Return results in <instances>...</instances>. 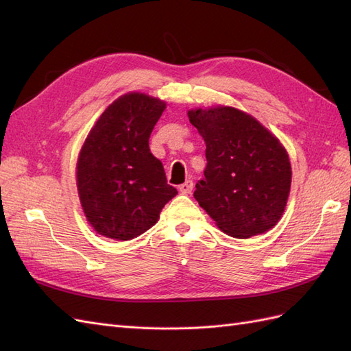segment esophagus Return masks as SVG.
Masks as SVG:
<instances>
[{"instance_id": "esophagus-1", "label": "esophagus", "mask_w": 351, "mask_h": 351, "mask_svg": "<svg viewBox=\"0 0 351 351\" xmlns=\"http://www.w3.org/2000/svg\"><path fill=\"white\" fill-rule=\"evenodd\" d=\"M178 190H180V193H183V195L192 193V190H193V182H192V180H187L186 183H183L182 186L178 187Z\"/></svg>"}]
</instances>
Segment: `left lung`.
Returning a JSON list of instances; mask_svg holds the SVG:
<instances>
[{
  "label": "left lung",
  "mask_w": 351,
  "mask_h": 351,
  "mask_svg": "<svg viewBox=\"0 0 351 351\" xmlns=\"http://www.w3.org/2000/svg\"><path fill=\"white\" fill-rule=\"evenodd\" d=\"M187 115L206 143L205 178L193 195L200 208L236 239L277 226L291 187L290 158L278 137L250 114L226 105Z\"/></svg>",
  "instance_id": "obj_1"
}]
</instances>
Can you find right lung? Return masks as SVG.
I'll return each instance as SVG.
<instances>
[{
	"label": "right lung",
	"instance_id": "add662e5",
	"mask_svg": "<svg viewBox=\"0 0 351 351\" xmlns=\"http://www.w3.org/2000/svg\"><path fill=\"white\" fill-rule=\"evenodd\" d=\"M167 104L141 92L121 95L99 115L79 152L80 205L92 228L132 240L156 224L177 190L151 154L149 136Z\"/></svg>",
	"mask_w": 351,
	"mask_h": 351
}]
</instances>
